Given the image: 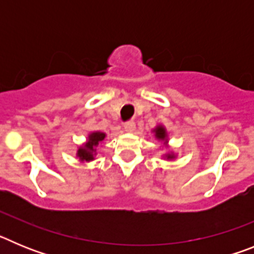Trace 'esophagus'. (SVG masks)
I'll use <instances>...</instances> for the list:
<instances>
[{
	"mask_svg": "<svg viewBox=\"0 0 254 254\" xmlns=\"http://www.w3.org/2000/svg\"><path fill=\"white\" fill-rule=\"evenodd\" d=\"M134 128H136V125H134V122H132V121H129V122H126L125 123V129L127 132L134 131Z\"/></svg>",
	"mask_w": 254,
	"mask_h": 254,
	"instance_id": "obj_1",
	"label": "esophagus"
}]
</instances>
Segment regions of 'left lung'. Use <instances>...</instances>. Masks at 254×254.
<instances>
[{
  "mask_svg": "<svg viewBox=\"0 0 254 254\" xmlns=\"http://www.w3.org/2000/svg\"><path fill=\"white\" fill-rule=\"evenodd\" d=\"M154 131H155V136H156V138H159V140L167 141V131H165V128H164V127L159 126V127H156V129H154ZM167 158L173 159L174 156H173V155H167Z\"/></svg>",
  "mask_w": 254,
  "mask_h": 254,
  "instance_id": "obj_1",
  "label": "left lung"
}]
</instances>
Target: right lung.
<instances>
[{"label":"right lung","mask_w":254,"mask_h":254,"mask_svg":"<svg viewBox=\"0 0 254 254\" xmlns=\"http://www.w3.org/2000/svg\"><path fill=\"white\" fill-rule=\"evenodd\" d=\"M105 138V133L103 132H93V133L89 136V140L85 143V146L80 147L77 150V156L81 159L82 161H90L94 159V152L95 149L94 147L98 146L100 142Z\"/></svg>","instance_id":"add662e5"}]
</instances>
